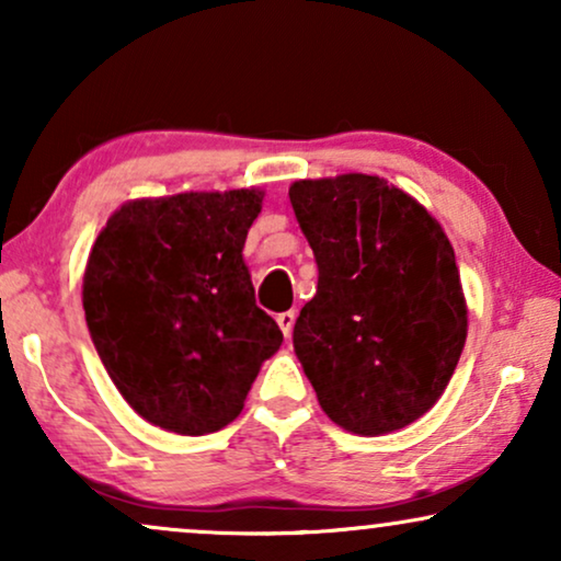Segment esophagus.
<instances>
[{
	"instance_id": "obj_1",
	"label": "esophagus",
	"mask_w": 561,
	"mask_h": 561,
	"mask_svg": "<svg viewBox=\"0 0 561 561\" xmlns=\"http://www.w3.org/2000/svg\"><path fill=\"white\" fill-rule=\"evenodd\" d=\"M275 321H278L280 332L286 334V336H290V332H294V321H296V313H294V311H283V313H278V317H275Z\"/></svg>"
}]
</instances>
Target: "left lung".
I'll list each match as a JSON object with an SVG mask.
<instances>
[{"instance_id":"8db88e82","label":"left lung","mask_w":561,"mask_h":561,"mask_svg":"<svg viewBox=\"0 0 561 561\" xmlns=\"http://www.w3.org/2000/svg\"><path fill=\"white\" fill-rule=\"evenodd\" d=\"M288 196L319 267L294 350L321 409L363 436L409 426L439 401L467 340L447 234L378 175L296 181Z\"/></svg>"}]
</instances>
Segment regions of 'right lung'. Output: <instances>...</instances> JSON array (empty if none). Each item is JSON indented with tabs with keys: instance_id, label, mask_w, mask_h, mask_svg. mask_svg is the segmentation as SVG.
<instances>
[{
	"instance_id": "1",
	"label": "right lung",
	"mask_w": 561,
	"mask_h": 561,
	"mask_svg": "<svg viewBox=\"0 0 561 561\" xmlns=\"http://www.w3.org/2000/svg\"><path fill=\"white\" fill-rule=\"evenodd\" d=\"M257 191L179 194L114 211L91 248L83 311L125 401L168 432L202 436L240 416L280 347L242 248Z\"/></svg>"
}]
</instances>
